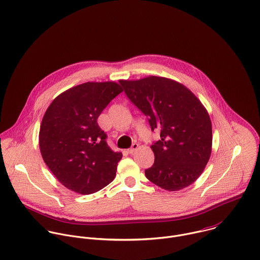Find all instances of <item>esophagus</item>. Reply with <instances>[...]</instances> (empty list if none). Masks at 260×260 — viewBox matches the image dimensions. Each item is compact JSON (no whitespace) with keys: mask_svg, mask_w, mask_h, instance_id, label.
<instances>
[{"mask_svg":"<svg viewBox=\"0 0 260 260\" xmlns=\"http://www.w3.org/2000/svg\"><path fill=\"white\" fill-rule=\"evenodd\" d=\"M138 148H139V145H138V144H136V143H135V144H133V146H132V148H131V149H128V150H127V152H128V153H129V154H133V153H134V152H135V151H136V150H138Z\"/></svg>","mask_w":260,"mask_h":260,"instance_id":"esophagus-1","label":"esophagus"}]
</instances>
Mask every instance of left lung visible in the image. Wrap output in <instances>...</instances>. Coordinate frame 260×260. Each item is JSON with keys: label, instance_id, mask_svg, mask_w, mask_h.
<instances>
[{"label": "left lung", "instance_id": "8db88e82", "mask_svg": "<svg viewBox=\"0 0 260 260\" xmlns=\"http://www.w3.org/2000/svg\"><path fill=\"white\" fill-rule=\"evenodd\" d=\"M128 99L149 118L160 140L151 146L154 165L145 171L154 184L177 191L192 184L212 154V121L201 100L183 84L149 76L119 80Z\"/></svg>", "mask_w": 260, "mask_h": 260}]
</instances>
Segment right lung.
<instances>
[{"mask_svg": "<svg viewBox=\"0 0 260 260\" xmlns=\"http://www.w3.org/2000/svg\"><path fill=\"white\" fill-rule=\"evenodd\" d=\"M123 90L116 82H87L56 96L46 109L39 129L43 161L68 189L94 193L116 175L120 152L106 143L97 118Z\"/></svg>", "mask_w": 260, "mask_h": 260, "instance_id": "add662e5", "label": "right lung"}]
</instances>
